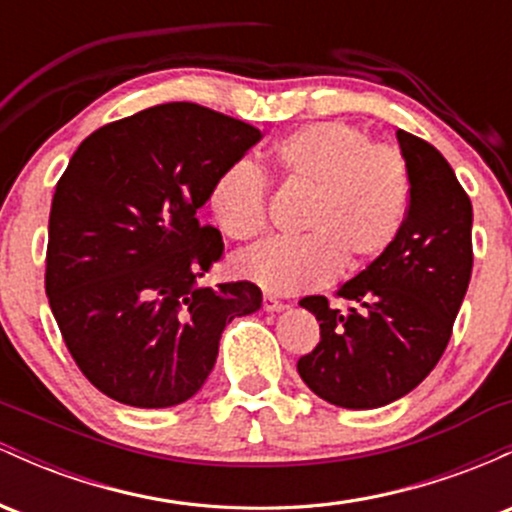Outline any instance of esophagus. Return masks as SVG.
<instances>
[{
  "instance_id": "obj_1",
  "label": "esophagus",
  "mask_w": 512,
  "mask_h": 512,
  "mask_svg": "<svg viewBox=\"0 0 512 512\" xmlns=\"http://www.w3.org/2000/svg\"><path fill=\"white\" fill-rule=\"evenodd\" d=\"M262 308L267 310V313H281V310H284L286 305L281 303V301H276V298H272V296H264V301H262Z\"/></svg>"
}]
</instances>
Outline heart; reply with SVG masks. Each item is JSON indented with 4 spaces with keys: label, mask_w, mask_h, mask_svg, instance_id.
Listing matches in <instances>:
<instances>
[{
    "label": "heart",
    "mask_w": 512,
    "mask_h": 512,
    "mask_svg": "<svg viewBox=\"0 0 512 512\" xmlns=\"http://www.w3.org/2000/svg\"><path fill=\"white\" fill-rule=\"evenodd\" d=\"M281 180L308 192L293 240H262L231 260L233 274L269 293L320 289L344 269L358 272L383 257L407 216L411 180L404 156L373 144L346 122H313L272 146ZM269 180L240 158L211 182L207 207L228 238L248 240L267 223Z\"/></svg>",
    "instance_id": "1"
}]
</instances>
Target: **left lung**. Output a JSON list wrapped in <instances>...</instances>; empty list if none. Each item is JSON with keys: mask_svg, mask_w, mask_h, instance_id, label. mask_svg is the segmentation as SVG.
Here are the masks:
<instances>
[{"mask_svg": "<svg viewBox=\"0 0 512 512\" xmlns=\"http://www.w3.org/2000/svg\"><path fill=\"white\" fill-rule=\"evenodd\" d=\"M411 195L395 243L339 286L349 313L325 296L301 305L320 342L298 358L303 383L344 409H378L409 395L436 368L472 276V202L443 154L397 129Z\"/></svg>", "mask_w": 512, "mask_h": 512, "instance_id": "obj_1", "label": "left lung"}]
</instances>
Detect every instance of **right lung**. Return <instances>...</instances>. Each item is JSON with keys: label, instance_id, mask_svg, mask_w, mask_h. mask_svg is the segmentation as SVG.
<instances>
[{"label": "right lung", "instance_id": "right-lung-1", "mask_svg": "<svg viewBox=\"0 0 512 512\" xmlns=\"http://www.w3.org/2000/svg\"><path fill=\"white\" fill-rule=\"evenodd\" d=\"M262 132L197 103H163L86 137L55 187L45 293L69 354L115 402L163 409L209 378L250 281L197 286L223 255L197 211Z\"/></svg>", "mask_w": 512, "mask_h": 512}]
</instances>
